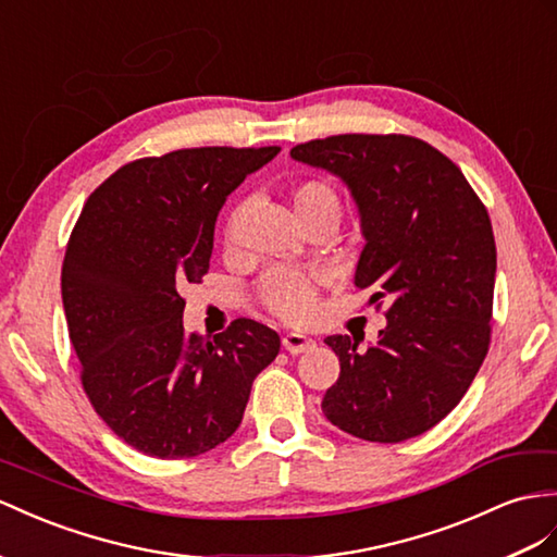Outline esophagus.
Listing matches in <instances>:
<instances>
[{"mask_svg": "<svg viewBox=\"0 0 557 557\" xmlns=\"http://www.w3.org/2000/svg\"><path fill=\"white\" fill-rule=\"evenodd\" d=\"M282 346H284V350H287V352L298 355V352H306V350H310L312 346H315V341H312V338L306 336V334L289 332V334L282 336Z\"/></svg>", "mask_w": 557, "mask_h": 557, "instance_id": "1", "label": "esophagus"}]
</instances>
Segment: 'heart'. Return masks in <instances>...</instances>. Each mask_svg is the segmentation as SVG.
<instances>
[{"label":"heart","mask_w":557,"mask_h":557,"mask_svg":"<svg viewBox=\"0 0 557 557\" xmlns=\"http://www.w3.org/2000/svg\"><path fill=\"white\" fill-rule=\"evenodd\" d=\"M289 205L301 227L315 221H330L334 225L338 219V197L330 185L322 181L298 183L292 190ZM242 216H245V211L235 209L231 221H227V245H235ZM315 289L318 275L298 273V270H270L261 280L263 301L275 315L287 322H304L312 315V308H315Z\"/></svg>","instance_id":"obj_1"}]
</instances>
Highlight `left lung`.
Wrapping results in <instances>:
<instances>
[{"instance_id": "left-lung-1", "label": "left lung", "mask_w": 557, "mask_h": 557, "mask_svg": "<svg viewBox=\"0 0 557 557\" xmlns=\"http://www.w3.org/2000/svg\"><path fill=\"white\" fill-rule=\"evenodd\" d=\"M292 160L324 169L358 207L364 247L355 287L386 296L379 344L326 336L341 374L322 411L369 442L425 433L459 405L490 346L496 245L461 169L411 136L344 134L301 143Z\"/></svg>"}]
</instances>
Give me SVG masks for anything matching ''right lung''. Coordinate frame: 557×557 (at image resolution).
Listing matches in <instances>:
<instances>
[{
    "label": "right lung",
    "mask_w": 557,
    "mask_h": 557,
    "mask_svg": "<svg viewBox=\"0 0 557 557\" xmlns=\"http://www.w3.org/2000/svg\"><path fill=\"white\" fill-rule=\"evenodd\" d=\"M280 148H190L115 171L70 235L61 292L82 383L112 433L157 459L231 437L280 336L235 320L185 334L181 292L209 270L219 211Z\"/></svg>",
    "instance_id": "obj_1"
}]
</instances>
